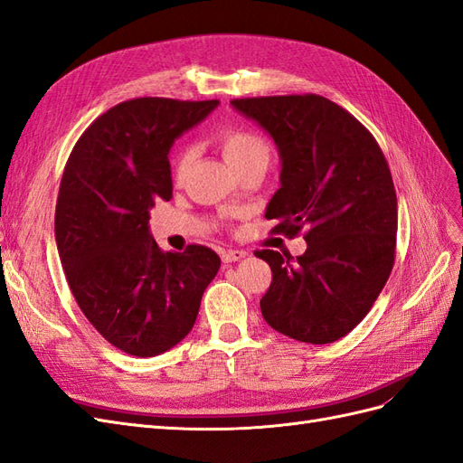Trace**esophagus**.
<instances>
[{
	"instance_id": "34e87169",
	"label": "esophagus",
	"mask_w": 463,
	"mask_h": 463,
	"mask_svg": "<svg viewBox=\"0 0 463 463\" xmlns=\"http://www.w3.org/2000/svg\"><path fill=\"white\" fill-rule=\"evenodd\" d=\"M246 256V252H242V250H224V252H221V260L224 263H232V261H239Z\"/></svg>"
}]
</instances>
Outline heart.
Wrapping results in <instances>:
<instances>
[{"label": "heart", "instance_id": "b5f03b06", "mask_svg": "<svg viewBox=\"0 0 463 463\" xmlns=\"http://www.w3.org/2000/svg\"><path fill=\"white\" fill-rule=\"evenodd\" d=\"M215 143L219 151L222 153L224 161H227L236 173L241 170L254 166V165H269L271 158V145L266 136H261L260 131L242 128V126H231L221 129L215 136ZM192 168V153L188 149H180L173 155V163H170V170H173V180L176 184H182L188 178V173Z\"/></svg>", "mask_w": 463, "mask_h": 463}]
</instances>
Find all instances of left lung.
Masks as SVG:
<instances>
[{"label":"left lung","mask_w":463,"mask_h":463,"mask_svg":"<svg viewBox=\"0 0 463 463\" xmlns=\"http://www.w3.org/2000/svg\"><path fill=\"white\" fill-rule=\"evenodd\" d=\"M232 107L273 137L281 188L266 217L273 232L305 231L297 260L273 250L256 256L271 268L261 316L297 341L334 343L373 308L395 260L398 197L374 136L320 95L234 99Z\"/></svg>","instance_id":"left-lung-1"}]
</instances>
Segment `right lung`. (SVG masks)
I'll return each mask as SVG.
<instances>
[{
	"label": "right lung",
	"mask_w": 463,
	"mask_h": 463,
	"mask_svg": "<svg viewBox=\"0 0 463 463\" xmlns=\"http://www.w3.org/2000/svg\"><path fill=\"white\" fill-rule=\"evenodd\" d=\"M219 100L141 97L100 114L65 163L56 203V244L79 308L120 351L155 356L190 334L213 250L163 252L149 234L155 202L173 197L168 151Z\"/></svg>",
	"instance_id": "right-lung-1"
}]
</instances>
